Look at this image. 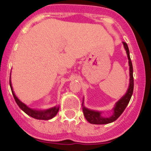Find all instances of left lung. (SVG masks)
<instances>
[{
  "label": "left lung",
  "mask_w": 151,
  "mask_h": 151,
  "mask_svg": "<svg viewBox=\"0 0 151 151\" xmlns=\"http://www.w3.org/2000/svg\"><path fill=\"white\" fill-rule=\"evenodd\" d=\"M124 46L127 51V54L128 60H129V86L128 88L127 91L125 94L124 96L120 99L115 104V107H114V113L112 116L109 118H103L101 115V112H96V111L90 110V109H86L83 106V115L85 116L86 119L88 121L89 123L94 124H109L111 122H113L116 120L118 117L120 116L122 114V112L124 111L126 109L127 106L129 104V100H130L132 95L133 92V86H134V80H133V65L130 60V56H129V51L128 48L127 44L124 42Z\"/></svg>",
  "instance_id": "obj_1"
}]
</instances>
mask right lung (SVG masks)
I'll return each mask as SVG.
<instances>
[{
  "mask_svg": "<svg viewBox=\"0 0 151 151\" xmlns=\"http://www.w3.org/2000/svg\"><path fill=\"white\" fill-rule=\"evenodd\" d=\"M9 85H10L11 90H12V95L14 97V99H15V102L18 104V106L26 114H27L28 115L31 116L32 118H36V119H39V120H49V119H51L52 118L55 116V115L57 114L59 111V107H53L50 108V109H46L45 111H37L34 110V109H32L30 108L27 107L24 104H23L22 102H21L17 98V97L15 95V93L12 91V85H11V82L9 80Z\"/></svg>",
  "mask_w": 151,
  "mask_h": 151,
  "instance_id": "right-lung-1",
  "label": "right lung"
}]
</instances>
